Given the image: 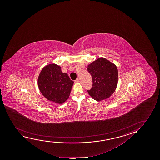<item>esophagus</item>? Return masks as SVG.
I'll return each mask as SVG.
<instances>
[{
  "label": "esophagus",
  "instance_id": "34e87169",
  "mask_svg": "<svg viewBox=\"0 0 160 160\" xmlns=\"http://www.w3.org/2000/svg\"><path fill=\"white\" fill-rule=\"evenodd\" d=\"M79 81H79V79H77L75 80V82H79Z\"/></svg>",
  "mask_w": 160,
  "mask_h": 160
}]
</instances>
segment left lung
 Wrapping results in <instances>:
<instances>
[{
	"mask_svg": "<svg viewBox=\"0 0 160 160\" xmlns=\"http://www.w3.org/2000/svg\"><path fill=\"white\" fill-rule=\"evenodd\" d=\"M92 78V86L88 90L94 100L102 101L111 96L116 90L118 82L116 66L104 58H99L88 66Z\"/></svg>",
	"mask_w": 160,
	"mask_h": 160,
	"instance_id": "1",
	"label": "left lung"
}]
</instances>
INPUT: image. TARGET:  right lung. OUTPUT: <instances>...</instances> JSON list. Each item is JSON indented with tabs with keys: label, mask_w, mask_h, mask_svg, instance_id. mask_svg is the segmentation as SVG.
Instances as JSON below:
<instances>
[{
	"label": "right lung",
	"mask_w": 160,
	"mask_h": 160,
	"mask_svg": "<svg viewBox=\"0 0 160 160\" xmlns=\"http://www.w3.org/2000/svg\"><path fill=\"white\" fill-rule=\"evenodd\" d=\"M74 81L68 75L62 72L56 64L45 66L40 73L38 84L40 92L48 101L62 104L70 95Z\"/></svg>",
	"instance_id": "right-lung-1"
}]
</instances>
